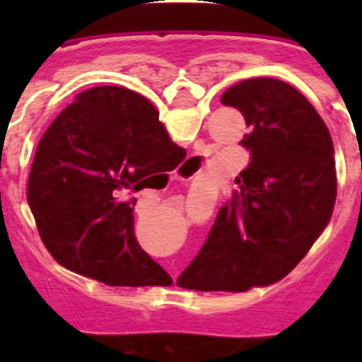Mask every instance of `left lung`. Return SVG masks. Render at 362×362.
I'll return each mask as SVG.
<instances>
[{
	"label": "left lung",
	"mask_w": 362,
	"mask_h": 362,
	"mask_svg": "<svg viewBox=\"0 0 362 362\" xmlns=\"http://www.w3.org/2000/svg\"><path fill=\"white\" fill-rule=\"evenodd\" d=\"M221 103L240 110L250 127L240 141L250 163L178 286L246 291L295 269L329 223L337 201L334 146L317 110L284 81H242Z\"/></svg>",
	"instance_id": "obj_1"
}]
</instances>
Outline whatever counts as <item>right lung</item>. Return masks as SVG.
I'll return each instance as SVG.
<instances>
[{"label": "right lung", "mask_w": 362, "mask_h": 362, "mask_svg": "<svg viewBox=\"0 0 362 362\" xmlns=\"http://www.w3.org/2000/svg\"><path fill=\"white\" fill-rule=\"evenodd\" d=\"M184 156L146 98L120 86L78 93L45 131L30 170L42 244L65 269L109 286H167L136 242L129 195Z\"/></svg>", "instance_id": "add662e5"}]
</instances>
